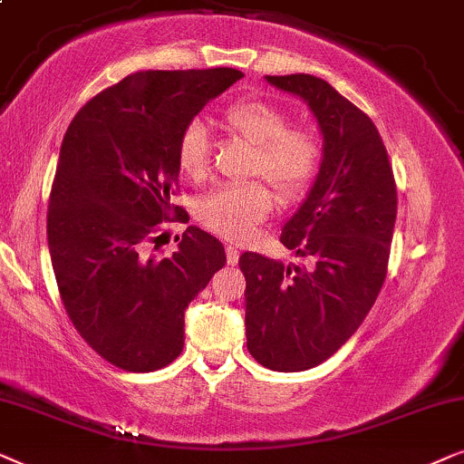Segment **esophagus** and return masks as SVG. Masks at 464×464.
<instances>
[{"label": "esophagus", "instance_id": "34e87169", "mask_svg": "<svg viewBox=\"0 0 464 464\" xmlns=\"http://www.w3.org/2000/svg\"><path fill=\"white\" fill-rule=\"evenodd\" d=\"M227 263L228 265H237V261H239V250L236 248V246H231V244H227Z\"/></svg>", "mask_w": 464, "mask_h": 464}]
</instances>
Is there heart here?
Returning <instances> with one entry per match:
<instances>
[{"label":"heart","instance_id":"obj_1","mask_svg":"<svg viewBox=\"0 0 464 464\" xmlns=\"http://www.w3.org/2000/svg\"><path fill=\"white\" fill-rule=\"evenodd\" d=\"M225 125L255 146L250 174L263 176L284 197L301 193L318 168L320 146L304 127H288V116L263 99L233 103ZM178 165L190 180H203L209 171V138L199 121L188 122L178 141ZM274 208V197L261 182L225 184L209 190L197 206L208 228L228 239H242Z\"/></svg>","mask_w":464,"mask_h":464}]
</instances>
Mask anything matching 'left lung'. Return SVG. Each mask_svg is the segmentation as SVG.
<instances>
[{"label":"left lung","mask_w":464,"mask_h":464,"mask_svg":"<svg viewBox=\"0 0 464 464\" xmlns=\"http://www.w3.org/2000/svg\"><path fill=\"white\" fill-rule=\"evenodd\" d=\"M307 103L323 135L318 174L280 242L310 265L244 252L248 352L271 372L331 358L378 299L397 218V187L373 121L323 78L265 76Z\"/></svg>","instance_id":"obj_1"}]
</instances>
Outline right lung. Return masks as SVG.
<instances>
[{
	"instance_id": "1",
	"label": "right lung",
	"mask_w": 464,
	"mask_h": 464,
	"mask_svg": "<svg viewBox=\"0 0 464 464\" xmlns=\"http://www.w3.org/2000/svg\"><path fill=\"white\" fill-rule=\"evenodd\" d=\"M242 76L231 67L131 73L67 127L48 203L54 277L76 331L125 372L180 356L184 312L227 263L218 239L193 225L171 256L148 248L171 214L182 131Z\"/></svg>"
}]
</instances>
